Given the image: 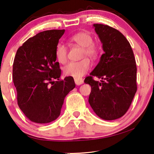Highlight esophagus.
I'll return each instance as SVG.
<instances>
[{"mask_svg": "<svg viewBox=\"0 0 154 154\" xmlns=\"http://www.w3.org/2000/svg\"><path fill=\"white\" fill-rule=\"evenodd\" d=\"M74 81H75V83L77 85H82V84L83 83V79H75Z\"/></svg>", "mask_w": 154, "mask_h": 154, "instance_id": "obj_1", "label": "esophagus"}]
</instances>
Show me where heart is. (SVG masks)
<instances>
[{
    "label": "heart",
    "instance_id": "obj_1",
    "mask_svg": "<svg viewBox=\"0 0 154 154\" xmlns=\"http://www.w3.org/2000/svg\"><path fill=\"white\" fill-rule=\"evenodd\" d=\"M70 41L82 47L81 57H89L92 60H96L99 54V50L93 43V37L90 33L83 31L73 35ZM55 56L59 62L65 64L67 61V48L64 43L57 44L55 50ZM91 66L90 60L87 58L79 62L69 63L64 68V73L67 76L79 79L89 71Z\"/></svg>",
    "mask_w": 154,
    "mask_h": 154
}]
</instances>
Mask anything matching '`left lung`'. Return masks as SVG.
I'll list each match as a JSON object with an SVG mask.
<instances>
[{
  "label": "left lung",
  "instance_id": "obj_1",
  "mask_svg": "<svg viewBox=\"0 0 154 154\" xmlns=\"http://www.w3.org/2000/svg\"><path fill=\"white\" fill-rule=\"evenodd\" d=\"M104 53L85 83L91 86L89 104L99 117L107 121L123 116L137 92V66L134 53L126 38L117 29L94 24ZM93 77L102 79L94 81Z\"/></svg>",
  "mask_w": 154,
  "mask_h": 154
}]
</instances>
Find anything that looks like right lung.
<instances>
[{
    "label": "right lung",
    "mask_w": 154,
    "mask_h": 154,
    "mask_svg": "<svg viewBox=\"0 0 154 154\" xmlns=\"http://www.w3.org/2000/svg\"><path fill=\"white\" fill-rule=\"evenodd\" d=\"M65 30H48L18 48L12 69L17 104L31 121L48 123L60 115L64 100L75 84L73 77L60 80L56 47ZM57 79V82H54Z\"/></svg>",
    "instance_id": "obj_1"
}]
</instances>
